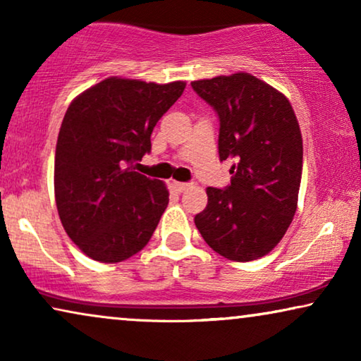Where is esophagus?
Wrapping results in <instances>:
<instances>
[{
  "label": "esophagus",
  "mask_w": 361,
  "mask_h": 361,
  "mask_svg": "<svg viewBox=\"0 0 361 361\" xmlns=\"http://www.w3.org/2000/svg\"><path fill=\"white\" fill-rule=\"evenodd\" d=\"M172 185H174V189L177 190V192H184V190H187L190 187V184L189 182H172Z\"/></svg>",
  "instance_id": "esophagus-1"
}]
</instances>
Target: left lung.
I'll list each match as a JSON object with an SVG mask.
<instances>
[{
    "label": "left lung",
    "instance_id": "left-lung-1",
    "mask_svg": "<svg viewBox=\"0 0 361 361\" xmlns=\"http://www.w3.org/2000/svg\"><path fill=\"white\" fill-rule=\"evenodd\" d=\"M220 121V161H233L225 189L209 187V204L195 215L202 238L231 261L268 255L298 209L302 136L283 93L250 73L190 83Z\"/></svg>",
    "mask_w": 361,
    "mask_h": 361
}]
</instances>
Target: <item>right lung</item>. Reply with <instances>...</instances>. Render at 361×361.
<instances>
[{
    "mask_svg": "<svg viewBox=\"0 0 361 361\" xmlns=\"http://www.w3.org/2000/svg\"><path fill=\"white\" fill-rule=\"evenodd\" d=\"M184 88L110 77L67 108L56 146V204L67 235L92 259L120 263L154 233L169 192L133 166L151 152L156 123Z\"/></svg>",
    "mask_w": 361,
    "mask_h": 361,
    "instance_id": "add662e5",
    "label": "right lung"
}]
</instances>
